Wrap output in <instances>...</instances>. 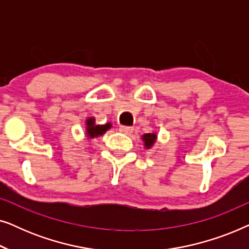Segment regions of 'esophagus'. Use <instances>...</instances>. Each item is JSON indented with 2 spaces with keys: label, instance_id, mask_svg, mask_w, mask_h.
Returning a JSON list of instances; mask_svg holds the SVG:
<instances>
[{
  "label": "esophagus",
  "instance_id": "1",
  "mask_svg": "<svg viewBox=\"0 0 249 249\" xmlns=\"http://www.w3.org/2000/svg\"><path fill=\"white\" fill-rule=\"evenodd\" d=\"M119 130L121 132H124V134L130 136L132 134V131H134V128L132 127H128V125H121L120 128H119Z\"/></svg>",
  "mask_w": 249,
  "mask_h": 249
}]
</instances>
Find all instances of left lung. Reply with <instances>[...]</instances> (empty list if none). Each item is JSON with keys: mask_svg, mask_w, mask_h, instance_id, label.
Returning a JSON list of instances; mask_svg holds the SVG:
<instances>
[{"mask_svg": "<svg viewBox=\"0 0 249 249\" xmlns=\"http://www.w3.org/2000/svg\"><path fill=\"white\" fill-rule=\"evenodd\" d=\"M155 139H156L155 134H145L142 136V141L145 142V147L146 148L152 147L153 144L155 142Z\"/></svg>", "mask_w": 249, "mask_h": 249, "instance_id": "8db88e82", "label": "left lung"}]
</instances>
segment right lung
<instances>
[{"instance_id":"1","label":"right lung","mask_w":249,"mask_h":249,"mask_svg":"<svg viewBox=\"0 0 249 249\" xmlns=\"http://www.w3.org/2000/svg\"><path fill=\"white\" fill-rule=\"evenodd\" d=\"M110 127H111L110 124H103V125H95L94 119L89 118L87 120V135H88V137L94 138V137H97V136L103 135L104 132L107 131Z\"/></svg>"}]
</instances>
